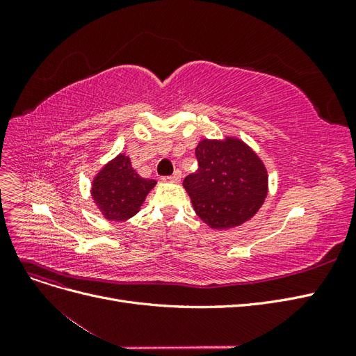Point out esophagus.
I'll use <instances>...</instances> for the list:
<instances>
[{"label": "esophagus", "instance_id": "1", "mask_svg": "<svg viewBox=\"0 0 356 356\" xmlns=\"http://www.w3.org/2000/svg\"><path fill=\"white\" fill-rule=\"evenodd\" d=\"M168 179H169L170 182H175V184H177V182L181 181V170H175L174 174H172Z\"/></svg>", "mask_w": 356, "mask_h": 356}]
</instances>
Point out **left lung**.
I'll return each mask as SVG.
<instances>
[{"instance_id":"left-lung-1","label":"left lung","mask_w":356,"mask_h":356,"mask_svg":"<svg viewBox=\"0 0 356 356\" xmlns=\"http://www.w3.org/2000/svg\"><path fill=\"white\" fill-rule=\"evenodd\" d=\"M199 169L182 186L197 217L215 230L234 229L261 208L268 190L263 160L236 136L202 139L196 147Z\"/></svg>"}]
</instances>
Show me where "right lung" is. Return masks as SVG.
I'll list each match as a JSON object with an SVG mask.
<instances>
[{"mask_svg":"<svg viewBox=\"0 0 356 356\" xmlns=\"http://www.w3.org/2000/svg\"><path fill=\"white\" fill-rule=\"evenodd\" d=\"M157 182L136 174L131 159L120 153L93 177L92 199L108 221H126L141 209Z\"/></svg>","mask_w":356,"mask_h":356,"instance_id":"right-lung-1","label":"right lung"}]
</instances>
